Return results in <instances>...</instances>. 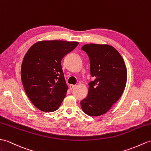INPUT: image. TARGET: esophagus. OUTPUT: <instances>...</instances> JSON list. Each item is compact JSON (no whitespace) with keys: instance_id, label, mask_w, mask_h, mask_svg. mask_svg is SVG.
<instances>
[{"instance_id":"esophagus-1","label":"esophagus","mask_w":151,"mask_h":151,"mask_svg":"<svg viewBox=\"0 0 151 151\" xmlns=\"http://www.w3.org/2000/svg\"><path fill=\"white\" fill-rule=\"evenodd\" d=\"M76 85H70V89H71V90L73 89H74L75 88V87H76Z\"/></svg>"}]
</instances>
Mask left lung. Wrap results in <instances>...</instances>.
I'll return each instance as SVG.
<instances>
[{
  "label": "left lung",
  "instance_id": "obj_1",
  "mask_svg": "<svg viewBox=\"0 0 151 151\" xmlns=\"http://www.w3.org/2000/svg\"><path fill=\"white\" fill-rule=\"evenodd\" d=\"M82 50L88 55L91 75L88 95L80 101L82 111L89 116H99L110 109L124 93L127 72L123 58L107 44H86Z\"/></svg>",
  "mask_w": 151,
  "mask_h": 151
}]
</instances>
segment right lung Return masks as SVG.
Here are the masks:
<instances>
[{
	"instance_id": "add662e5",
	"label": "right lung",
	"mask_w": 151,
	"mask_h": 151,
	"mask_svg": "<svg viewBox=\"0 0 151 151\" xmlns=\"http://www.w3.org/2000/svg\"><path fill=\"white\" fill-rule=\"evenodd\" d=\"M78 44L42 40L27 51L21 66V80L28 98L38 109L53 112L60 106L68 89L61 60Z\"/></svg>"
}]
</instances>
